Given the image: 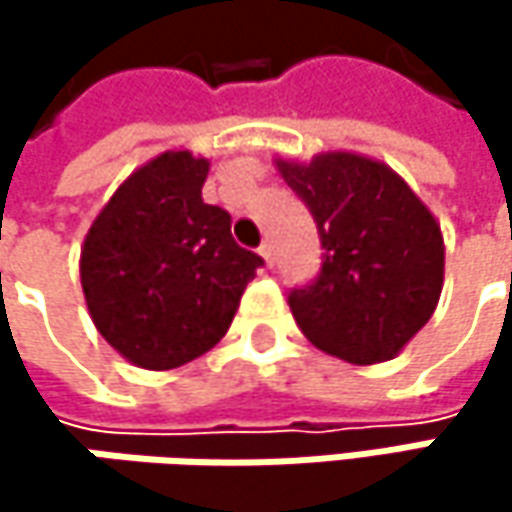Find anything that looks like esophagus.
<instances>
[{
    "mask_svg": "<svg viewBox=\"0 0 512 512\" xmlns=\"http://www.w3.org/2000/svg\"><path fill=\"white\" fill-rule=\"evenodd\" d=\"M257 252H260V257H263V263H266V266H272V263H275V257H272V246H269V243H263Z\"/></svg>",
    "mask_w": 512,
    "mask_h": 512,
    "instance_id": "34e87169",
    "label": "esophagus"
}]
</instances>
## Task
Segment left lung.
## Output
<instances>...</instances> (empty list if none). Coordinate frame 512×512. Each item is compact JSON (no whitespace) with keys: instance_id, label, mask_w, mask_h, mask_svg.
I'll use <instances>...</instances> for the list:
<instances>
[{"instance_id":"left-lung-1","label":"left lung","mask_w":512,"mask_h":512,"mask_svg":"<svg viewBox=\"0 0 512 512\" xmlns=\"http://www.w3.org/2000/svg\"><path fill=\"white\" fill-rule=\"evenodd\" d=\"M308 204L326 249L320 278L290 293L302 335L350 364L394 358L433 317L445 284L439 219L385 162L356 151L272 159Z\"/></svg>"}]
</instances>
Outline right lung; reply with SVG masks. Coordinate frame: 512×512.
I'll return each instance as SVG.
<instances>
[{
  "label": "right lung",
  "instance_id": "obj_1",
  "mask_svg": "<svg viewBox=\"0 0 512 512\" xmlns=\"http://www.w3.org/2000/svg\"><path fill=\"white\" fill-rule=\"evenodd\" d=\"M210 159L165 151L139 165L94 216L79 278L88 314L115 353L171 370L213 350L263 263L204 204Z\"/></svg>",
  "mask_w": 512,
  "mask_h": 512
}]
</instances>
